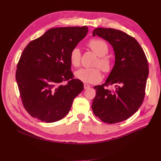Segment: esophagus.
Returning a JSON list of instances; mask_svg holds the SVG:
<instances>
[{
  "instance_id": "esophagus-1",
  "label": "esophagus",
  "mask_w": 161,
  "mask_h": 161,
  "mask_svg": "<svg viewBox=\"0 0 161 161\" xmlns=\"http://www.w3.org/2000/svg\"><path fill=\"white\" fill-rule=\"evenodd\" d=\"M90 87H91V86L89 84H86V83L84 84V88H85V89H89Z\"/></svg>"
}]
</instances>
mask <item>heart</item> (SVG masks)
<instances>
[{
  "instance_id": "b5f03b06",
  "label": "heart",
  "mask_w": 161,
  "mask_h": 161,
  "mask_svg": "<svg viewBox=\"0 0 161 161\" xmlns=\"http://www.w3.org/2000/svg\"><path fill=\"white\" fill-rule=\"evenodd\" d=\"M87 46L98 56L95 63V66H99L105 72H109L112 69V62L105 55L108 53L109 47L107 43L100 39H92L87 43ZM81 52L78 47H75L70 53V60L73 66L79 67L80 64ZM101 69L98 67L81 69L75 72V76L80 80L86 83H96L102 79Z\"/></svg>"
}]
</instances>
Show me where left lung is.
I'll list each match as a JSON object with an SVG mask.
<instances>
[{
	"mask_svg": "<svg viewBox=\"0 0 161 161\" xmlns=\"http://www.w3.org/2000/svg\"><path fill=\"white\" fill-rule=\"evenodd\" d=\"M108 41L114 48L115 64L105 83L94 86V114L108 124L128 119L142 105L148 76L147 58L134 37L118 30L96 28L92 36ZM113 85V89L108 88Z\"/></svg>",
	"mask_w": 161,
	"mask_h": 161,
	"instance_id": "obj_1",
	"label": "left lung"
}]
</instances>
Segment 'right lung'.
<instances>
[{"mask_svg": "<svg viewBox=\"0 0 161 161\" xmlns=\"http://www.w3.org/2000/svg\"><path fill=\"white\" fill-rule=\"evenodd\" d=\"M87 32L86 26L52 28L23 51L16 80L24 108L33 118L46 123L60 120L84 89L70 70V53Z\"/></svg>", "mask_w": 161, "mask_h": 161, "instance_id": "add662e5", "label": "right lung"}]
</instances>
